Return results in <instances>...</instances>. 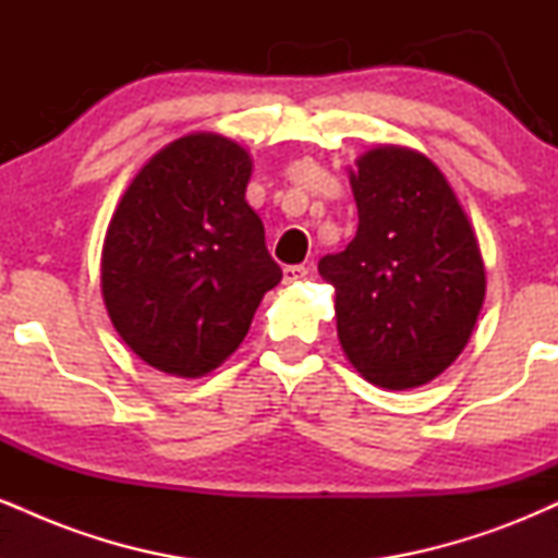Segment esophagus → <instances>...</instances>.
I'll list each match as a JSON object with an SVG mask.
<instances>
[{"mask_svg":"<svg viewBox=\"0 0 558 558\" xmlns=\"http://www.w3.org/2000/svg\"><path fill=\"white\" fill-rule=\"evenodd\" d=\"M306 267L304 265H288V267H283V280L286 283H299V280H304L306 278Z\"/></svg>","mask_w":558,"mask_h":558,"instance_id":"esophagus-1","label":"esophagus"}]
</instances>
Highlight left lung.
Listing matches in <instances>:
<instances>
[{"label": "left lung", "mask_w": 558, "mask_h": 558, "mask_svg": "<svg viewBox=\"0 0 558 558\" xmlns=\"http://www.w3.org/2000/svg\"><path fill=\"white\" fill-rule=\"evenodd\" d=\"M349 183L360 228L319 259L336 288L338 341L364 380L420 388L462 354L485 301V265L462 202L422 151L380 144Z\"/></svg>", "instance_id": "1"}]
</instances>
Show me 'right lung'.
Listing matches in <instances>:
<instances>
[{"label":"right lung","mask_w":558,"mask_h":558,"mask_svg":"<svg viewBox=\"0 0 558 558\" xmlns=\"http://www.w3.org/2000/svg\"><path fill=\"white\" fill-rule=\"evenodd\" d=\"M252 155L220 133H189L146 159L101 246V299L149 367L204 377L239 349L283 272L248 207Z\"/></svg>","instance_id":"1"}]
</instances>
